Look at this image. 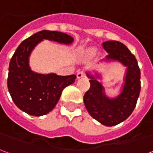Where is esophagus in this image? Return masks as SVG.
Segmentation results:
<instances>
[{
    "label": "esophagus",
    "instance_id": "1",
    "mask_svg": "<svg viewBox=\"0 0 153 153\" xmlns=\"http://www.w3.org/2000/svg\"><path fill=\"white\" fill-rule=\"evenodd\" d=\"M85 76V74L83 72V70H79L78 73H77V78L78 79H79V78H82V77Z\"/></svg>",
    "mask_w": 153,
    "mask_h": 153
}]
</instances>
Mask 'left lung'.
<instances>
[{"label": "left lung", "mask_w": 153, "mask_h": 153, "mask_svg": "<svg viewBox=\"0 0 153 153\" xmlns=\"http://www.w3.org/2000/svg\"><path fill=\"white\" fill-rule=\"evenodd\" d=\"M108 53L106 61L117 60L127 67L124 86L120 94L115 98L106 96L104 88L95 76L87 73L90 79V88L83 96V102L90 115L106 126H114L121 123L134 110L141 89L140 69L135 56L125 45L118 41H106L102 43Z\"/></svg>", "instance_id": "1"}]
</instances>
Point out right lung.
I'll return each instance as SVG.
<instances>
[{"label":"right lung","mask_w":153,"mask_h":153,"mask_svg":"<svg viewBox=\"0 0 153 153\" xmlns=\"http://www.w3.org/2000/svg\"><path fill=\"white\" fill-rule=\"evenodd\" d=\"M44 39L71 44L74 38L61 32L42 30L23 41L17 47L9 65L7 86L13 102L30 115L41 116L51 111L65 87L75 81L76 75L33 72L28 65L32 51Z\"/></svg>","instance_id":"right-lung-1"}]
</instances>
